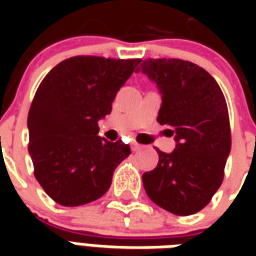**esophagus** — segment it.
Here are the masks:
<instances>
[{"label":"esophagus","mask_w":256,"mask_h":256,"mask_svg":"<svg viewBox=\"0 0 256 256\" xmlns=\"http://www.w3.org/2000/svg\"><path fill=\"white\" fill-rule=\"evenodd\" d=\"M132 150H141V145L137 144V142H133V144H132Z\"/></svg>","instance_id":"34e87169"}]
</instances>
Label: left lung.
<instances>
[{
  "mask_svg": "<svg viewBox=\"0 0 256 256\" xmlns=\"http://www.w3.org/2000/svg\"><path fill=\"white\" fill-rule=\"evenodd\" d=\"M138 71L162 94L158 122L172 128L177 146L156 150L158 166L142 174L146 194L176 215H192L211 202L224 181L232 146L225 96L204 68L180 58H146Z\"/></svg>",
  "mask_w": 256,
  "mask_h": 256,
  "instance_id": "obj_1",
  "label": "left lung"
}]
</instances>
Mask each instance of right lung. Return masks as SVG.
I'll return each instance as SVG.
<instances>
[{"instance_id": "1", "label": "right lung", "mask_w": 256, "mask_h": 256, "mask_svg": "<svg viewBox=\"0 0 256 256\" xmlns=\"http://www.w3.org/2000/svg\"><path fill=\"white\" fill-rule=\"evenodd\" d=\"M141 58L75 56L42 79L28 111V152L34 176L56 203L76 207L110 189L130 146L101 138L98 120L111 114L118 90Z\"/></svg>"}]
</instances>
